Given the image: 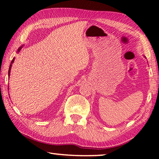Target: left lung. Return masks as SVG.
<instances>
[{"instance_id": "8db88e82", "label": "left lung", "mask_w": 159, "mask_h": 159, "mask_svg": "<svg viewBox=\"0 0 159 159\" xmlns=\"http://www.w3.org/2000/svg\"><path fill=\"white\" fill-rule=\"evenodd\" d=\"M144 57H145V56H144Z\"/></svg>"}]
</instances>
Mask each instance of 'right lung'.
Returning a JSON list of instances; mask_svg holds the SVG:
<instances>
[{
	"label": "right lung",
	"instance_id": "add662e5",
	"mask_svg": "<svg viewBox=\"0 0 159 159\" xmlns=\"http://www.w3.org/2000/svg\"><path fill=\"white\" fill-rule=\"evenodd\" d=\"M23 46H21L20 47H19V48L18 49V53H19V51H20L21 50V48H23ZM14 59H15V58H13V60H12V61H11V65H10V67H9V70H8V76H10V73H11V66H12V63H13V62H14Z\"/></svg>",
	"mask_w": 159,
	"mask_h": 159
}]
</instances>
